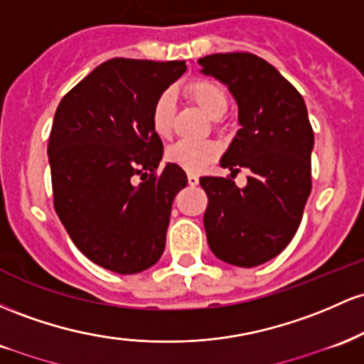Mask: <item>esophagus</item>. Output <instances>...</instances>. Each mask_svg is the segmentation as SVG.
<instances>
[{"mask_svg":"<svg viewBox=\"0 0 364 364\" xmlns=\"http://www.w3.org/2000/svg\"><path fill=\"white\" fill-rule=\"evenodd\" d=\"M187 181H189V186H198V183H199V178L198 177H196V175L194 173H189V177H187Z\"/></svg>","mask_w":364,"mask_h":364,"instance_id":"obj_1","label":"esophagus"}]
</instances>
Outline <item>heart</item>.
<instances>
[{
  "label": "heart",
  "instance_id": "b5f03b06",
  "mask_svg": "<svg viewBox=\"0 0 364 364\" xmlns=\"http://www.w3.org/2000/svg\"><path fill=\"white\" fill-rule=\"evenodd\" d=\"M183 96L211 120L220 125V118L228 112V94L222 84L211 79H194L183 85ZM151 129L158 137L168 139L175 124V97L171 91L161 92L151 108ZM218 154V148L210 141L204 142H175L166 149V161L177 165L191 173L206 168Z\"/></svg>",
  "mask_w": 364,
  "mask_h": 364
}]
</instances>
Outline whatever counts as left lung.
Listing matches in <instances>:
<instances>
[{
  "label": "left lung",
  "mask_w": 364,
  "mask_h": 364,
  "mask_svg": "<svg viewBox=\"0 0 364 364\" xmlns=\"http://www.w3.org/2000/svg\"><path fill=\"white\" fill-rule=\"evenodd\" d=\"M199 63L239 105L240 129L220 166L232 177L249 171L242 189L230 177L199 178L208 194V244L225 263L258 267L287 247L303 220L314 144L308 109L299 91L252 53H216Z\"/></svg>",
  "instance_id": "1"
}]
</instances>
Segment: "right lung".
Listing matches in <instances>:
<instances>
[{"label": "right lung", "mask_w": 364, "mask_h": 364, "mask_svg": "<svg viewBox=\"0 0 364 364\" xmlns=\"http://www.w3.org/2000/svg\"><path fill=\"white\" fill-rule=\"evenodd\" d=\"M186 61L113 58L70 89L48 144L53 203L79 251L122 275L148 270L165 251L181 166L158 168L161 139L151 108Z\"/></svg>", "instance_id": "1"}]
</instances>
